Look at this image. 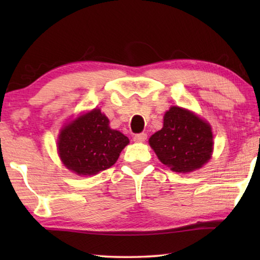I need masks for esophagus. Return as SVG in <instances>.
<instances>
[{"instance_id": "obj_1", "label": "esophagus", "mask_w": 260, "mask_h": 260, "mask_svg": "<svg viewBox=\"0 0 260 260\" xmlns=\"http://www.w3.org/2000/svg\"><path fill=\"white\" fill-rule=\"evenodd\" d=\"M133 140L135 142H144L147 140V133H140V134H135Z\"/></svg>"}]
</instances>
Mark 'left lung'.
<instances>
[{"label": "left lung", "instance_id": "left-lung-1", "mask_svg": "<svg viewBox=\"0 0 260 260\" xmlns=\"http://www.w3.org/2000/svg\"><path fill=\"white\" fill-rule=\"evenodd\" d=\"M162 164L174 172H191L210 159L213 149L211 127L196 114L172 107L164 116V126L149 139Z\"/></svg>", "mask_w": 260, "mask_h": 260}]
</instances>
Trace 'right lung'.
<instances>
[{
    "instance_id": "right-lung-1",
    "label": "right lung",
    "mask_w": 260,
    "mask_h": 260,
    "mask_svg": "<svg viewBox=\"0 0 260 260\" xmlns=\"http://www.w3.org/2000/svg\"><path fill=\"white\" fill-rule=\"evenodd\" d=\"M129 140L109 127V119L94 109L60 131L58 153L63 164L79 175L98 174L117 161Z\"/></svg>"
}]
</instances>
